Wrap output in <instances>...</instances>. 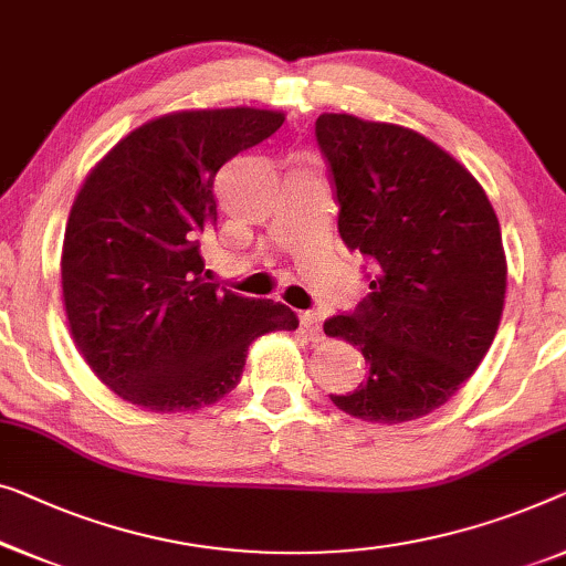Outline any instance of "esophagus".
Listing matches in <instances>:
<instances>
[{
	"mask_svg": "<svg viewBox=\"0 0 566 566\" xmlns=\"http://www.w3.org/2000/svg\"><path fill=\"white\" fill-rule=\"evenodd\" d=\"M301 318V329L303 334L311 342H322L324 339V332H322V314H316V311H303L298 316Z\"/></svg>",
	"mask_w": 566,
	"mask_h": 566,
	"instance_id": "esophagus-1",
	"label": "esophagus"
}]
</instances>
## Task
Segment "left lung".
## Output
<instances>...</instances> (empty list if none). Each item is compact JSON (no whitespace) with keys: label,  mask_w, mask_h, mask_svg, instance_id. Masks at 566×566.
Wrapping results in <instances>:
<instances>
[{"label":"left lung","mask_w":566,"mask_h":566,"mask_svg":"<svg viewBox=\"0 0 566 566\" xmlns=\"http://www.w3.org/2000/svg\"><path fill=\"white\" fill-rule=\"evenodd\" d=\"M339 203V237L367 258L370 293L324 322L355 344L367 375L332 396L375 423L421 419L478 370L505 301L501 224L462 163L408 127L352 114L316 119Z\"/></svg>","instance_id":"obj_1"}]
</instances>
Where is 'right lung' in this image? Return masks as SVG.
<instances>
[{
    "mask_svg": "<svg viewBox=\"0 0 566 566\" xmlns=\"http://www.w3.org/2000/svg\"><path fill=\"white\" fill-rule=\"evenodd\" d=\"M285 114L252 106L174 112L137 127L86 176L63 237L73 342L106 388L147 411H196L242 378L248 347L296 329L289 306L203 277L214 178Z\"/></svg>",
    "mask_w": 566,
    "mask_h": 566,
    "instance_id": "1",
    "label": "right lung"
}]
</instances>
